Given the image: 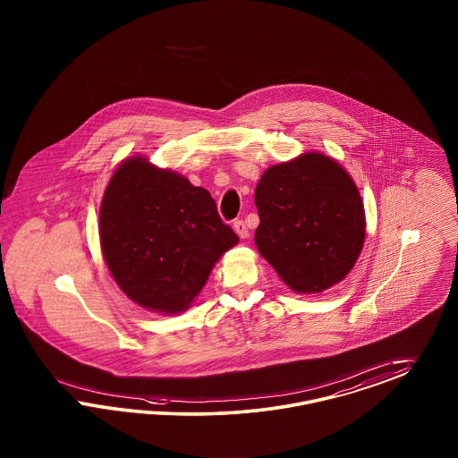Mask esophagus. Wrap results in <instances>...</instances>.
<instances>
[{
    "label": "esophagus",
    "mask_w": 458,
    "mask_h": 458,
    "mask_svg": "<svg viewBox=\"0 0 458 458\" xmlns=\"http://www.w3.org/2000/svg\"><path fill=\"white\" fill-rule=\"evenodd\" d=\"M233 228H235V232H237V235L240 238H247L249 237V228H247V225H245V221L237 220L233 223Z\"/></svg>",
    "instance_id": "34e87169"
}]
</instances>
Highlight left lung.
I'll return each instance as SVG.
<instances>
[{"instance_id": "8db88e82", "label": "left lung", "mask_w": 458, "mask_h": 458, "mask_svg": "<svg viewBox=\"0 0 458 458\" xmlns=\"http://www.w3.org/2000/svg\"><path fill=\"white\" fill-rule=\"evenodd\" d=\"M255 205L257 249L293 291L319 293L336 284L359 259L362 199L333 158L311 152L272 165L255 188Z\"/></svg>"}]
</instances>
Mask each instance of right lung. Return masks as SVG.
<instances>
[{
    "instance_id": "obj_1",
    "label": "right lung",
    "mask_w": 458,
    "mask_h": 458,
    "mask_svg": "<svg viewBox=\"0 0 458 458\" xmlns=\"http://www.w3.org/2000/svg\"><path fill=\"white\" fill-rule=\"evenodd\" d=\"M111 276L130 300L158 313L184 311L215 262L238 242L205 188L147 158L113 174L99 211Z\"/></svg>"
}]
</instances>
